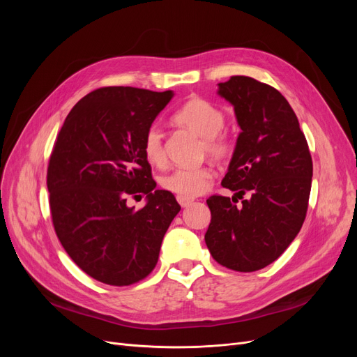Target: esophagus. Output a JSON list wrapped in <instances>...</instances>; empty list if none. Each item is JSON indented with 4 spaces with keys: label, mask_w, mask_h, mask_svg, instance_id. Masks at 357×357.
<instances>
[{
    "label": "esophagus",
    "mask_w": 357,
    "mask_h": 357,
    "mask_svg": "<svg viewBox=\"0 0 357 357\" xmlns=\"http://www.w3.org/2000/svg\"><path fill=\"white\" fill-rule=\"evenodd\" d=\"M178 202L181 204V207H190V205L194 202V198H190V197H182V195H178L176 197Z\"/></svg>",
    "instance_id": "esophagus-1"
}]
</instances>
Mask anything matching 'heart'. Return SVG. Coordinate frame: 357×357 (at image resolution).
<instances>
[{
    "instance_id": "heart-1",
    "label": "heart",
    "mask_w": 357,
    "mask_h": 357,
    "mask_svg": "<svg viewBox=\"0 0 357 357\" xmlns=\"http://www.w3.org/2000/svg\"><path fill=\"white\" fill-rule=\"evenodd\" d=\"M174 120L204 137L205 150L211 156L224 158L229 153L230 140L221 133L226 119H224V112L213 102L194 97L176 109ZM143 153L147 162L155 166H162L166 162L163 135L158 126H150L147 128L143 139ZM213 178V167L192 166L175 167L174 171L165 174L159 182L162 188L169 192L192 198L207 191Z\"/></svg>"
}]
</instances>
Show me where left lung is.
I'll use <instances>...</instances> for the list:
<instances>
[{
    "label": "left lung",
    "instance_id": "obj_1",
    "mask_svg": "<svg viewBox=\"0 0 357 357\" xmlns=\"http://www.w3.org/2000/svg\"><path fill=\"white\" fill-rule=\"evenodd\" d=\"M217 93L234 107L241 131L221 185L234 197L207 199L205 243L220 265L255 272L271 265L296 237L307 215L312 159L289 102L278 89L231 77ZM246 192L249 200L235 202Z\"/></svg>",
    "mask_w": 357,
    "mask_h": 357
}]
</instances>
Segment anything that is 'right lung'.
<instances>
[{
    "instance_id": "right-lung-1",
    "label": "right lung",
    "mask_w": 357,
    "mask_h": 357,
    "mask_svg": "<svg viewBox=\"0 0 357 357\" xmlns=\"http://www.w3.org/2000/svg\"><path fill=\"white\" fill-rule=\"evenodd\" d=\"M174 91L105 86L68 114L47 167L54 231L86 275L107 285L139 282L158 264L163 236L179 213L172 192L156 190L143 139ZM146 195L142 211L128 195Z\"/></svg>"
}]
</instances>
